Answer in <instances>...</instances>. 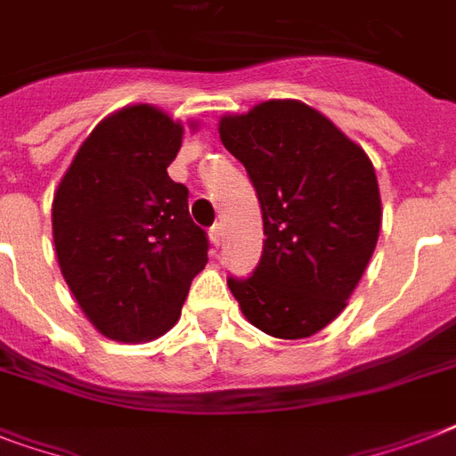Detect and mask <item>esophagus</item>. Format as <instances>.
<instances>
[{
  "label": "esophagus",
  "mask_w": 456,
  "mask_h": 456,
  "mask_svg": "<svg viewBox=\"0 0 456 456\" xmlns=\"http://www.w3.org/2000/svg\"><path fill=\"white\" fill-rule=\"evenodd\" d=\"M210 241H213V246H220V243H222V224H215V227L210 229Z\"/></svg>",
  "instance_id": "esophagus-1"
}]
</instances>
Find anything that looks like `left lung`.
I'll return each mask as SVG.
<instances>
[{"instance_id":"obj_1","label":"left lung","mask_w":456,"mask_h":456,"mask_svg":"<svg viewBox=\"0 0 456 456\" xmlns=\"http://www.w3.org/2000/svg\"><path fill=\"white\" fill-rule=\"evenodd\" d=\"M224 149L239 158L263 208L253 277L227 279L243 317L267 336L310 338L346 310L381 232V193L369 156L296 99L224 113Z\"/></svg>"}]
</instances>
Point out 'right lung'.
<instances>
[{
	"instance_id": "right-lung-1",
	"label": "right lung",
	"mask_w": 456,
	"mask_h": 456,
	"mask_svg": "<svg viewBox=\"0 0 456 456\" xmlns=\"http://www.w3.org/2000/svg\"><path fill=\"white\" fill-rule=\"evenodd\" d=\"M186 127L196 132L199 123ZM186 127L153 103L113 110L89 132L53 191L61 274L89 324L118 343L170 331L208 263L189 191L167 175Z\"/></svg>"
}]
</instances>
